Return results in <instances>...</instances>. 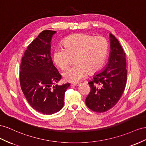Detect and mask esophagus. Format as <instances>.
I'll use <instances>...</instances> for the list:
<instances>
[{"label":"esophagus","instance_id":"1","mask_svg":"<svg viewBox=\"0 0 146 146\" xmlns=\"http://www.w3.org/2000/svg\"><path fill=\"white\" fill-rule=\"evenodd\" d=\"M72 85L74 86H78L80 85V83H73V84H72Z\"/></svg>","mask_w":146,"mask_h":146}]
</instances>
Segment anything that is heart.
Returning <instances> with one entry per match:
<instances>
[{"instance_id": "obj_1", "label": "heart", "mask_w": 146, "mask_h": 146, "mask_svg": "<svg viewBox=\"0 0 146 146\" xmlns=\"http://www.w3.org/2000/svg\"><path fill=\"white\" fill-rule=\"evenodd\" d=\"M63 48L54 49L52 59L60 68L67 67L70 57L75 64L63 73L65 81L77 83L90 73L96 72L103 65L108 52L109 44L106 38L84 33L70 35L64 40Z\"/></svg>"}]
</instances>
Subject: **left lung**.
Segmentation results:
<instances>
[{
    "mask_svg": "<svg viewBox=\"0 0 146 146\" xmlns=\"http://www.w3.org/2000/svg\"><path fill=\"white\" fill-rule=\"evenodd\" d=\"M109 61L103 72L95 74L88 83L90 92L86 99L90 110L97 112L107 111L116 105L127 82L125 53L118 40L111 34Z\"/></svg>",
    "mask_w": 146,
    "mask_h": 146,
    "instance_id": "8db88e82",
    "label": "left lung"
}]
</instances>
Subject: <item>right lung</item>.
I'll return each instance as SVG.
<instances>
[{
	"mask_svg": "<svg viewBox=\"0 0 146 146\" xmlns=\"http://www.w3.org/2000/svg\"><path fill=\"white\" fill-rule=\"evenodd\" d=\"M56 31H43L28 46L22 58L19 81L23 92L32 108L43 114L59 111L70 86L52 84L62 78L51 57V41Z\"/></svg>",
	"mask_w": 146,
	"mask_h": 146,
	"instance_id": "right-lung-1",
	"label": "right lung"
}]
</instances>
